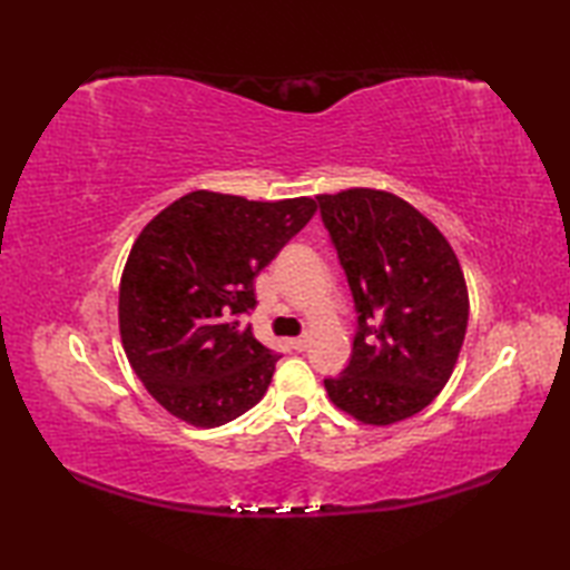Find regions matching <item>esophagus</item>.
Masks as SVG:
<instances>
[{"instance_id":"34e87169","label":"esophagus","mask_w":570,"mask_h":570,"mask_svg":"<svg viewBox=\"0 0 570 570\" xmlns=\"http://www.w3.org/2000/svg\"><path fill=\"white\" fill-rule=\"evenodd\" d=\"M292 347H294V350H298V353H304V350L308 347V335H298V337H294V341H292Z\"/></svg>"}]
</instances>
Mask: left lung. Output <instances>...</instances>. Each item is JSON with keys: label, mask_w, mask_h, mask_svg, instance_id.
Masks as SVG:
<instances>
[{"label": "left lung", "mask_w": 570, "mask_h": 570, "mask_svg": "<svg viewBox=\"0 0 570 570\" xmlns=\"http://www.w3.org/2000/svg\"><path fill=\"white\" fill-rule=\"evenodd\" d=\"M316 200L357 313L353 355L325 390L357 421L390 426L451 380L468 328L465 276L439 227L394 193Z\"/></svg>", "instance_id": "8db88e82"}]
</instances>
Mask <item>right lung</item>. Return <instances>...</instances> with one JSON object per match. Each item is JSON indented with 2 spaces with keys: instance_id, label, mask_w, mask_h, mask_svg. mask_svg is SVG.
I'll return each mask as SVG.
<instances>
[{
  "instance_id": "obj_1",
  "label": "right lung",
  "mask_w": 570,
  "mask_h": 570,
  "mask_svg": "<svg viewBox=\"0 0 570 570\" xmlns=\"http://www.w3.org/2000/svg\"><path fill=\"white\" fill-rule=\"evenodd\" d=\"M313 213V198L193 190L141 229L119 284V335L131 370L180 421L223 426L266 394L278 355L239 316L257 306L254 278Z\"/></svg>"
}]
</instances>
